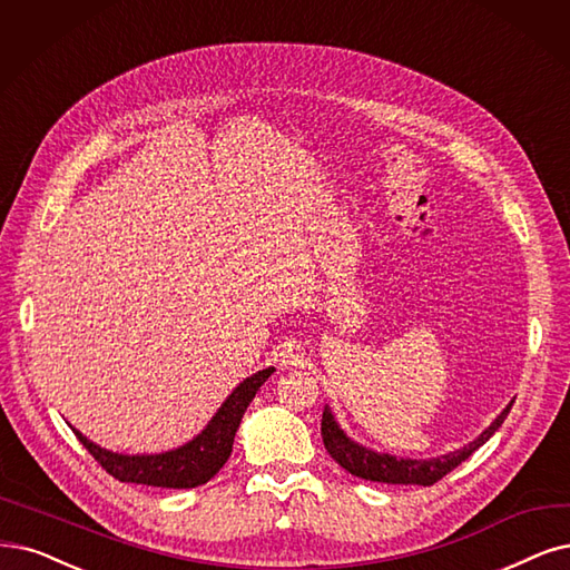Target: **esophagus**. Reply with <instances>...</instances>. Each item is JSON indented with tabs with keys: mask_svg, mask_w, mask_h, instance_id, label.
<instances>
[{
	"mask_svg": "<svg viewBox=\"0 0 570 570\" xmlns=\"http://www.w3.org/2000/svg\"><path fill=\"white\" fill-rule=\"evenodd\" d=\"M277 360H279L282 368H296V366L305 364V352L298 343H284L277 350Z\"/></svg>",
	"mask_w": 570,
	"mask_h": 570,
	"instance_id": "obj_1",
	"label": "esophagus"
}]
</instances>
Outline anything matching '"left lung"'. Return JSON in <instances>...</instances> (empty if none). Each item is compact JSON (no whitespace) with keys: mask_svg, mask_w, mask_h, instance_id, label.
<instances>
[{"mask_svg":"<svg viewBox=\"0 0 570 570\" xmlns=\"http://www.w3.org/2000/svg\"><path fill=\"white\" fill-rule=\"evenodd\" d=\"M512 404L514 402L504 406L493 423L474 441H470L468 446L444 453L439 458H428V460L396 458L392 453H381L360 444V441H354L338 425V420H335L328 406H324V415H322V439L328 455L354 476L366 479V481H381V483H404V487H432V483H436L441 476H446L451 470H455L462 460H468L479 446L487 444V441L504 423V417H508Z\"/></svg>","mask_w":570,"mask_h":570,"instance_id":"obj_1","label":"left lung"}]
</instances>
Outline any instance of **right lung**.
<instances>
[{
  "instance_id": "right-lung-1",
  "label": "right lung",
  "mask_w": 570,
  "mask_h": 570,
  "mask_svg": "<svg viewBox=\"0 0 570 570\" xmlns=\"http://www.w3.org/2000/svg\"><path fill=\"white\" fill-rule=\"evenodd\" d=\"M274 366L256 371L227 394L206 428L183 446L161 453H115L94 444L72 428L77 439L100 462V468L124 483H145L157 489H195L214 479L227 462L242 417Z\"/></svg>"
}]
</instances>
